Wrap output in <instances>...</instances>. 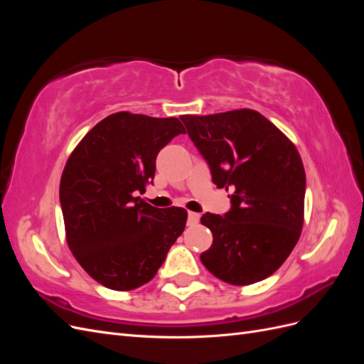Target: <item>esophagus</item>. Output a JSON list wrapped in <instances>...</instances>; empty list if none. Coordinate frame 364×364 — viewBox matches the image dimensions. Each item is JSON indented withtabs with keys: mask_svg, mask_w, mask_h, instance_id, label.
Instances as JSON below:
<instances>
[{
	"mask_svg": "<svg viewBox=\"0 0 364 364\" xmlns=\"http://www.w3.org/2000/svg\"><path fill=\"white\" fill-rule=\"evenodd\" d=\"M199 220H200V214H197V213H188V225L199 223Z\"/></svg>",
	"mask_w": 364,
	"mask_h": 364,
	"instance_id": "esophagus-1",
	"label": "esophagus"
}]
</instances>
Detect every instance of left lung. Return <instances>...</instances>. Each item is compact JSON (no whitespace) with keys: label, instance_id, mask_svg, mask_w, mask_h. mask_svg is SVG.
<instances>
[{"label":"left lung","instance_id":"obj_1","mask_svg":"<svg viewBox=\"0 0 364 364\" xmlns=\"http://www.w3.org/2000/svg\"><path fill=\"white\" fill-rule=\"evenodd\" d=\"M181 119L217 188L230 191L228 213L202 215L214 237L203 266L232 285L269 278L301 237L306 181L299 153L252 109Z\"/></svg>","mask_w":364,"mask_h":364}]
</instances>
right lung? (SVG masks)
<instances>
[{"label":"right lung","instance_id":"obj_1","mask_svg":"<svg viewBox=\"0 0 364 364\" xmlns=\"http://www.w3.org/2000/svg\"><path fill=\"white\" fill-rule=\"evenodd\" d=\"M181 134L178 118L117 112L87 132L65 165L59 197L68 246L107 289L147 284L183 232V208L161 209L135 197L153 183L161 149Z\"/></svg>","mask_w":364,"mask_h":364}]
</instances>
